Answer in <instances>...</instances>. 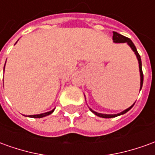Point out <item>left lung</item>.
I'll return each mask as SVG.
<instances>
[{
	"mask_svg": "<svg viewBox=\"0 0 155 155\" xmlns=\"http://www.w3.org/2000/svg\"><path fill=\"white\" fill-rule=\"evenodd\" d=\"M113 41H114V43H127V44L129 45L130 46V48L132 49V51L134 52V54L136 55L137 59H138V61H139V68H140V91H141V89H142V86H143V71H142V62H141V58H140V54L138 53V51H137V49L135 47V45H134V43L132 42V41L130 40V38H127L125 36H124V35H120L119 33H117L115 31H113ZM133 105H131L130 108H128L126 110H124L122 112H120L119 114H101V113H97V112H95V111L92 110L91 109V111L92 113H94L95 115H97L99 117H101V118H105V119H107V118H114V117L119 116V115H121V114H125L126 112L130 110L131 108L133 107Z\"/></svg>",
	"mask_w": 155,
	"mask_h": 155,
	"instance_id": "8db88e82",
	"label": "left lung"
}]
</instances>
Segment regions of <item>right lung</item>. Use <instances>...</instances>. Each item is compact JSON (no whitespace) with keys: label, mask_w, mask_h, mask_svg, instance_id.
I'll return each instance as SVG.
<instances>
[{"label":"right lung","mask_w":155,"mask_h":155,"mask_svg":"<svg viewBox=\"0 0 155 155\" xmlns=\"http://www.w3.org/2000/svg\"><path fill=\"white\" fill-rule=\"evenodd\" d=\"M19 41V40H18ZM16 41V42H17ZM15 42V43H16ZM4 70H5V66H4ZM54 110H52L51 111H49V112H46V113H43V114H34V115H28V117H31V118H42V117H45V116H47V115H49V114H51L53 113V111Z\"/></svg>","instance_id":"obj_1"}]
</instances>
